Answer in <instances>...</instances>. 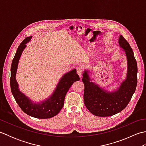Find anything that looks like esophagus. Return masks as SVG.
I'll use <instances>...</instances> for the list:
<instances>
[{"label": "esophagus", "instance_id": "esophagus-1", "mask_svg": "<svg viewBox=\"0 0 146 146\" xmlns=\"http://www.w3.org/2000/svg\"><path fill=\"white\" fill-rule=\"evenodd\" d=\"M76 72H77V74L79 75V76L81 78L82 74L83 72V68L82 67H78L76 68Z\"/></svg>", "mask_w": 146, "mask_h": 146}]
</instances>
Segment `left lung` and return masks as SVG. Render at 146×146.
I'll list each match as a JSON object with an SVG mask.
<instances>
[{"mask_svg": "<svg viewBox=\"0 0 146 146\" xmlns=\"http://www.w3.org/2000/svg\"><path fill=\"white\" fill-rule=\"evenodd\" d=\"M119 44L124 51L127 61V77L119 88L113 92H107L92 82L85 70L83 74L84 83V103L87 109L94 115L109 117L123 110L131 100L137 83V64L131 46L120 35Z\"/></svg>", "mask_w": 146, "mask_h": 146, "instance_id": "obj_1", "label": "left lung"}]
</instances>
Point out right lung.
<instances>
[{
  "label": "right lung",
  "instance_id": "obj_1",
  "mask_svg": "<svg viewBox=\"0 0 146 146\" xmlns=\"http://www.w3.org/2000/svg\"><path fill=\"white\" fill-rule=\"evenodd\" d=\"M32 36L27 37L18 46L11 68V89L15 101L24 112L38 119H48L56 115L60 112L64 105V98L68 90L74 82L80 80V77L75 69L65 73L58 82L56 88L50 97L40 103H33L19 90L15 80L18 63L22 52L26 47V43L29 42Z\"/></svg>",
  "mask_w": 146,
  "mask_h": 146
}]
</instances>
